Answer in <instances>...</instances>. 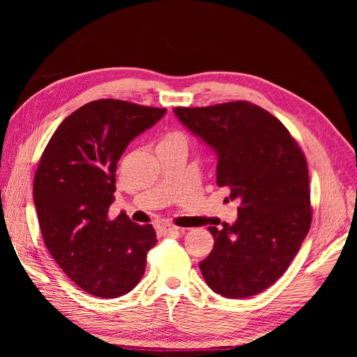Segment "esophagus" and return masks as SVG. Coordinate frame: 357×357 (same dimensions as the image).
Listing matches in <instances>:
<instances>
[{
	"instance_id": "34e87169",
	"label": "esophagus",
	"mask_w": 357,
	"mask_h": 357,
	"mask_svg": "<svg viewBox=\"0 0 357 357\" xmlns=\"http://www.w3.org/2000/svg\"><path fill=\"white\" fill-rule=\"evenodd\" d=\"M156 229L160 235H171V234L178 232V228H176L174 225H169V223H160L156 226Z\"/></svg>"
}]
</instances>
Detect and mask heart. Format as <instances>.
Wrapping results in <instances>:
<instances>
[{
  "instance_id": "obj_1",
  "label": "heart",
  "mask_w": 357,
  "mask_h": 357,
  "mask_svg": "<svg viewBox=\"0 0 357 357\" xmlns=\"http://www.w3.org/2000/svg\"><path fill=\"white\" fill-rule=\"evenodd\" d=\"M172 142H186V137L183 135L180 131H171L164 138H162L160 144L164 143H172Z\"/></svg>"
}]
</instances>
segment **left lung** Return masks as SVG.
<instances>
[{"label": "left lung", "instance_id": "obj_1", "mask_svg": "<svg viewBox=\"0 0 357 357\" xmlns=\"http://www.w3.org/2000/svg\"><path fill=\"white\" fill-rule=\"evenodd\" d=\"M178 121L218 155V186L238 199V219L208 226L211 253L199 262L211 290L240 299L282 277L311 226L307 160L271 113L248 101L176 107Z\"/></svg>", "mask_w": 357, "mask_h": 357}]
</instances>
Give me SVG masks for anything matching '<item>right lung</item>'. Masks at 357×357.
I'll return each instance as SVG.
<instances>
[{"label":"right lung","mask_w":357,"mask_h":357,"mask_svg":"<svg viewBox=\"0 0 357 357\" xmlns=\"http://www.w3.org/2000/svg\"><path fill=\"white\" fill-rule=\"evenodd\" d=\"M167 109L121 100L84 104L58 126L41 155L34 204L49 253L88 294L110 299L131 291L158 243L152 225L109 218L116 168L132 139Z\"/></svg>","instance_id":"1"}]
</instances>
